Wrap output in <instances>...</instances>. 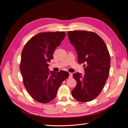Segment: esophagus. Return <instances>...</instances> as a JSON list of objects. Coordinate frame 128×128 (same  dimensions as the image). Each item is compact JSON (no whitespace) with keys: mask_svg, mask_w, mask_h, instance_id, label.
I'll return each instance as SVG.
<instances>
[{"mask_svg":"<svg viewBox=\"0 0 128 128\" xmlns=\"http://www.w3.org/2000/svg\"><path fill=\"white\" fill-rule=\"evenodd\" d=\"M72 74L71 72H69V78H72Z\"/></svg>","mask_w":128,"mask_h":128,"instance_id":"34e87169","label":"esophagus"}]
</instances>
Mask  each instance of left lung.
Listing matches in <instances>:
<instances>
[{
    "instance_id": "1",
    "label": "left lung",
    "mask_w": 128,
    "mask_h": 128,
    "mask_svg": "<svg viewBox=\"0 0 128 128\" xmlns=\"http://www.w3.org/2000/svg\"><path fill=\"white\" fill-rule=\"evenodd\" d=\"M69 40L74 46L80 64H84V76L77 72V82L72 90L74 98L86 102L95 99L102 92L109 76L110 58L106 44L95 32L83 30L70 31Z\"/></svg>"
}]
</instances>
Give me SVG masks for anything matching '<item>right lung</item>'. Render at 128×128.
Instances as JSON below:
<instances>
[{"label":"right lung","instance_id":"obj_1","mask_svg":"<svg viewBox=\"0 0 128 128\" xmlns=\"http://www.w3.org/2000/svg\"><path fill=\"white\" fill-rule=\"evenodd\" d=\"M66 36L62 32H41L28 41L23 48L20 64L23 83L37 102L48 103L55 98L58 88L69 76L68 72H49L53 53Z\"/></svg>","mask_w":128,"mask_h":128}]
</instances>
